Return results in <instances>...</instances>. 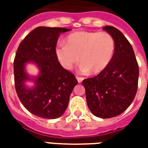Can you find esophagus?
<instances>
[{
  "label": "esophagus",
  "instance_id": "34e87169",
  "mask_svg": "<svg viewBox=\"0 0 148 148\" xmlns=\"http://www.w3.org/2000/svg\"><path fill=\"white\" fill-rule=\"evenodd\" d=\"M76 78H77V82H78V83H81V82H82V81H83V77H78V76H77V77H76Z\"/></svg>",
  "mask_w": 148,
  "mask_h": 148
}]
</instances>
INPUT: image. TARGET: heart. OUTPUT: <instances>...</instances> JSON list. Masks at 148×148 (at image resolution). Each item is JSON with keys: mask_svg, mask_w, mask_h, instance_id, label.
Listing matches in <instances>:
<instances>
[{"mask_svg": "<svg viewBox=\"0 0 148 148\" xmlns=\"http://www.w3.org/2000/svg\"><path fill=\"white\" fill-rule=\"evenodd\" d=\"M64 44L58 45L55 54L62 66L71 70L78 63L81 71L98 74L110 64L115 52V40L106 32H76L70 34Z\"/></svg>", "mask_w": 148, "mask_h": 148, "instance_id": "1", "label": "heart"}]
</instances>
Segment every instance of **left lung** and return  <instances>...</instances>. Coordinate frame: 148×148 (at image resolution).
Segmentation results:
<instances>
[{
    "label": "left lung",
    "mask_w": 148,
    "mask_h": 148,
    "mask_svg": "<svg viewBox=\"0 0 148 148\" xmlns=\"http://www.w3.org/2000/svg\"><path fill=\"white\" fill-rule=\"evenodd\" d=\"M103 29L115 40V52L110 64L97 76L85 79L87 106L97 117L111 118L121 114L136 94L139 66L133 48L121 31L112 26Z\"/></svg>",
    "instance_id": "obj_1"
}]
</instances>
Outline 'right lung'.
<instances>
[{"instance_id": "right-lung-1", "label": "right lung", "mask_w": 148, "mask_h": 148, "mask_svg": "<svg viewBox=\"0 0 148 148\" xmlns=\"http://www.w3.org/2000/svg\"><path fill=\"white\" fill-rule=\"evenodd\" d=\"M71 31L62 27H38L21 42L14 59L15 88L23 106L39 117H60L67 108L70 96L77 79L58 62L55 47L60 34ZM28 62L39 69L37 76L25 70ZM27 81L34 86L27 87Z\"/></svg>"}]
</instances>
